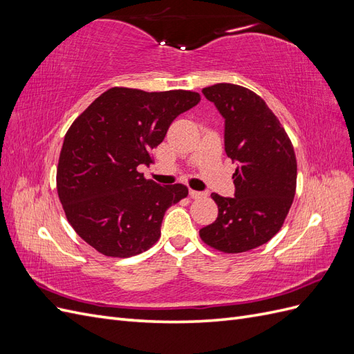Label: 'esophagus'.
Returning <instances> with one entry per match:
<instances>
[{
	"label": "esophagus",
	"instance_id": "obj_1",
	"mask_svg": "<svg viewBox=\"0 0 354 354\" xmlns=\"http://www.w3.org/2000/svg\"><path fill=\"white\" fill-rule=\"evenodd\" d=\"M189 195H190V198H194V199H201V198H203L205 196V194H203V192H198V190H189Z\"/></svg>",
	"mask_w": 354,
	"mask_h": 354
}]
</instances>
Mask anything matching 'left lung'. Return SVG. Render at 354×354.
I'll use <instances>...</instances> for the list:
<instances>
[{
    "mask_svg": "<svg viewBox=\"0 0 354 354\" xmlns=\"http://www.w3.org/2000/svg\"><path fill=\"white\" fill-rule=\"evenodd\" d=\"M202 93L226 120L224 149L238 168L234 198L211 194L218 217L199 236L217 251L246 252L269 242L283 226L297 189L294 146L269 106L250 88L221 82Z\"/></svg>",
    "mask_w": 354,
    "mask_h": 354,
    "instance_id": "8db88e82",
    "label": "left lung"
}]
</instances>
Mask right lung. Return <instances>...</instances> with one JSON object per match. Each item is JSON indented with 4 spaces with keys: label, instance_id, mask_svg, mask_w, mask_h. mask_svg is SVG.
<instances>
[{
    "label": "right lung",
    "instance_id": "right-lung-1",
    "mask_svg": "<svg viewBox=\"0 0 354 354\" xmlns=\"http://www.w3.org/2000/svg\"><path fill=\"white\" fill-rule=\"evenodd\" d=\"M201 102L187 90L143 91L112 87L100 94L65 134L56 183L73 230L113 259L147 251L160 236L165 211L189 195L183 185L159 186L140 165L176 118Z\"/></svg>",
    "mask_w": 354,
    "mask_h": 354
}]
</instances>
